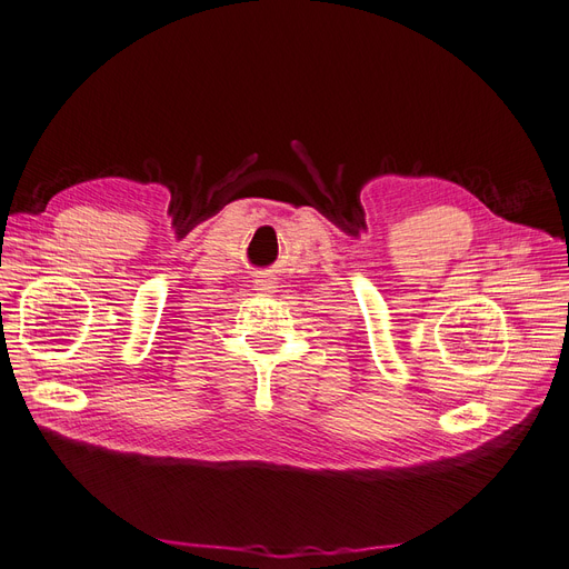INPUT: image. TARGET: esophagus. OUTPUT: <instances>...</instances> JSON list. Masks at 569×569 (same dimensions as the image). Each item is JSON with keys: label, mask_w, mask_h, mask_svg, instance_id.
<instances>
[{"label": "esophagus", "mask_w": 569, "mask_h": 569, "mask_svg": "<svg viewBox=\"0 0 569 569\" xmlns=\"http://www.w3.org/2000/svg\"><path fill=\"white\" fill-rule=\"evenodd\" d=\"M260 290H264V292H269V290H271V283H264V281H260Z\"/></svg>", "instance_id": "34e87169"}]
</instances>
